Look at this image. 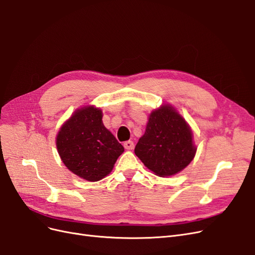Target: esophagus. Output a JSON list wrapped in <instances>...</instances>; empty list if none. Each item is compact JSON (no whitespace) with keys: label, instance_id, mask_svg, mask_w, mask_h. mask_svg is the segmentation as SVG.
<instances>
[{"label":"esophagus","instance_id":"34e87169","mask_svg":"<svg viewBox=\"0 0 255 255\" xmlns=\"http://www.w3.org/2000/svg\"><path fill=\"white\" fill-rule=\"evenodd\" d=\"M124 147H125L126 149L130 150V149H133L134 144H133V142H132V141H126V142L124 143Z\"/></svg>","mask_w":255,"mask_h":255}]
</instances>
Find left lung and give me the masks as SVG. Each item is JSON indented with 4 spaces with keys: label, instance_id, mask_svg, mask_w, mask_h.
Returning <instances> with one entry per match:
<instances>
[{
    "label": "left lung",
    "instance_id": "8db88e82",
    "mask_svg": "<svg viewBox=\"0 0 255 255\" xmlns=\"http://www.w3.org/2000/svg\"><path fill=\"white\" fill-rule=\"evenodd\" d=\"M196 150L190 126L169 105L150 113L145 133L134 148L136 157L159 177L174 176L184 169Z\"/></svg>",
    "mask_w": 255,
    "mask_h": 255
}]
</instances>
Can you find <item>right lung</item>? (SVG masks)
I'll list each match as a JSON object with an SVG mask.
<instances>
[{
    "mask_svg": "<svg viewBox=\"0 0 255 255\" xmlns=\"http://www.w3.org/2000/svg\"><path fill=\"white\" fill-rule=\"evenodd\" d=\"M100 108L87 106L76 110L61 126L57 150L73 174L88 181H100L113 169L124 147L103 124Z\"/></svg>",
    "mask_w": 255,
    "mask_h": 255,
    "instance_id": "add662e5",
    "label": "right lung"
}]
</instances>
